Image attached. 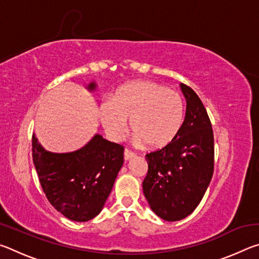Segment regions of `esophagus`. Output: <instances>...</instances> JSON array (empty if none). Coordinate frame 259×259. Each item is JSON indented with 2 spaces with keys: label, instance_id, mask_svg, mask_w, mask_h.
I'll use <instances>...</instances> for the list:
<instances>
[{
  "label": "esophagus",
  "instance_id": "34e87169",
  "mask_svg": "<svg viewBox=\"0 0 259 259\" xmlns=\"http://www.w3.org/2000/svg\"><path fill=\"white\" fill-rule=\"evenodd\" d=\"M135 156H136V154L134 152H131L129 150H124V160L125 161L133 159V157H135Z\"/></svg>",
  "mask_w": 259,
  "mask_h": 259
}]
</instances>
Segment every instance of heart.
I'll use <instances>...</instances> for the list:
<instances>
[{
    "mask_svg": "<svg viewBox=\"0 0 259 259\" xmlns=\"http://www.w3.org/2000/svg\"><path fill=\"white\" fill-rule=\"evenodd\" d=\"M184 114L182 96L152 81L121 87L99 108L100 122L112 139L121 138L130 120L135 142L145 143L150 148H162L174 142L182 129Z\"/></svg>",
    "mask_w": 259,
    "mask_h": 259,
    "instance_id": "obj_1",
    "label": "heart"
}]
</instances>
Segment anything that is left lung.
Wrapping results in <instances>:
<instances>
[{
    "label": "left lung",
    "mask_w": 259,
    "mask_h": 259,
    "mask_svg": "<svg viewBox=\"0 0 259 259\" xmlns=\"http://www.w3.org/2000/svg\"><path fill=\"white\" fill-rule=\"evenodd\" d=\"M186 115L174 142L146 154L148 170L143 191L160 218L176 222L194 211L213 174V131L202 102L182 83Z\"/></svg>",
    "instance_id": "obj_1"
}]
</instances>
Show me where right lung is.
<instances>
[{
	"label": "right lung",
	"mask_w": 259,
	"mask_h": 259,
	"mask_svg": "<svg viewBox=\"0 0 259 259\" xmlns=\"http://www.w3.org/2000/svg\"><path fill=\"white\" fill-rule=\"evenodd\" d=\"M96 83L88 85L95 90ZM33 162L42 190L57 211L74 222H88L102 211L123 164L124 147L100 135L71 153L46 151L33 135Z\"/></svg>",
	"instance_id": "obj_1"
}]
</instances>
